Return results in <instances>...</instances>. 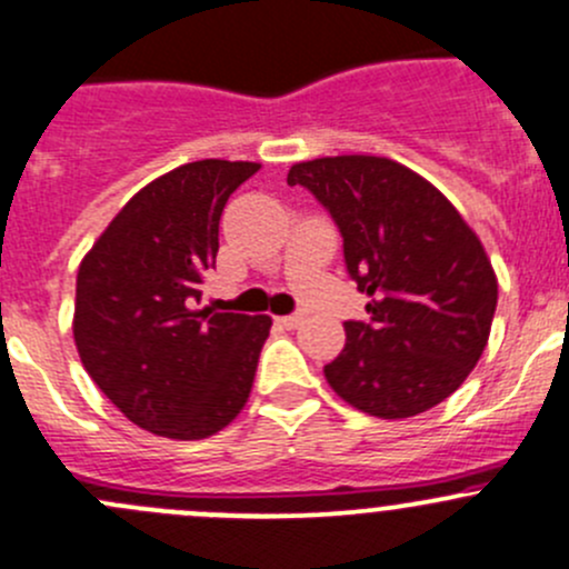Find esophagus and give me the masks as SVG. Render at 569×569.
<instances>
[{"mask_svg":"<svg viewBox=\"0 0 569 569\" xmlns=\"http://www.w3.org/2000/svg\"><path fill=\"white\" fill-rule=\"evenodd\" d=\"M278 325L286 327V330H297V327L302 325V317L300 313H289V317H280Z\"/></svg>","mask_w":569,"mask_h":569,"instance_id":"1","label":"esophagus"}]
</instances>
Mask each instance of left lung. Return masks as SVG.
I'll return each mask as SVG.
<instances>
[{
    "mask_svg": "<svg viewBox=\"0 0 569 569\" xmlns=\"http://www.w3.org/2000/svg\"><path fill=\"white\" fill-rule=\"evenodd\" d=\"M343 239V263L371 297L343 321L325 366L330 388L377 418L440 405L479 363L498 302L496 272L460 211L421 176L382 157H325L289 170Z\"/></svg>",
    "mask_w": 569,
    "mask_h": 569,
    "instance_id": "obj_1",
    "label": "left lung"
}]
</instances>
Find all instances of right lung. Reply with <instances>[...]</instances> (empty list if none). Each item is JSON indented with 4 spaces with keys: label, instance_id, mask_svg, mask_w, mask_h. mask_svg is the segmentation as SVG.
Returning a JSON list of instances; mask_svg holds the SVG:
<instances>
[{
    "label": "right lung",
    "instance_id": "obj_1",
    "mask_svg": "<svg viewBox=\"0 0 569 569\" xmlns=\"http://www.w3.org/2000/svg\"><path fill=\"white\" fill-rule=\"evenodd\" d=\"M261 164L203 159L142 187L79 263L73 341L96 386L137 427L220 432L248 401L272 319L200 311L228 198Z\"/></svg>",
    "mask_w": 569,
    "mask_h": 569
}]
</instances>
